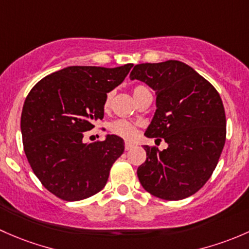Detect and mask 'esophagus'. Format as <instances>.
I'll return each mask as SVG.
<instances>
[{
	"instance_id": "34e87169",
	"label": "esophagus",
	"mask_w": 249,
	"mask_h": 249,
	"mask_svg": "<svg viewBox=\"0 0 249 249\" xmlns=\"http://www.w3.org/2000/svg\"><path fill=\"white\" fill-rule=\"evenodd\" d=\"M133 147H134V145H133L132 142H125V143H124V150H125V151L132 150Z\"/></svg>"
}]
</instances>
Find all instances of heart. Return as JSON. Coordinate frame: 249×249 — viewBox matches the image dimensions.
Returning a JSON list of instances; mask_svg holds the SVG:
<instances>
[{"instance_id": "b5f03b06", "label": "heart", "mask_w": 249, "mask_h": 249, "mask_svg": "<svg viewBox=\"0 0 249 249\" xmlns=\"http://www.w3.org/2000/svg\"><path fill=\"white\" fill-rule=\"evenodd\" d=\"M142 89H145V87L143 86H135L134 89H133V96H134L135 99H137V97L139 96V93L142 91ZM111 97H112L111 92H109V93L106 96V101H104V109L106 110H107L110 107V104H111ZM109 128H110V132H111L112 134L117 135V137L122 138V139H125V140L134 139L138 134V128L133 124H130V122L124 121V120H116V121L111 122L109 125Z\"/></svg>"}]
</instances>
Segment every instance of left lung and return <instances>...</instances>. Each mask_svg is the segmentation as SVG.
I'll list each match as a JSON object with an SVG mask.
<instances>
[{"instance_id":"1","label":"left lung","mask_w":249,"mask_h":249,"mask_svg":"<svg viewBox=\"0 0 249 249\" xmlns=\"http://www.w3.org/2000/svg\"><path fill=\"white\" fill-rule=\"evenodd\" d=\"M130 79L157 94V110L145 135L164 139L168 148L143 146L146 160L138 178L146 191L164 200L193 196L211 178L227 137L219 93L186 63L169 60L137 65Z\"/></svg>"}]
</instances>
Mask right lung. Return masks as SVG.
Here are the masks:
<instances>
[{
    "label": "right lung",
    "mask_w": 249,
    "mask_h": 249,
    "mask_svg": "<svg viewBox=\"0 0 249 249\" xmlns=\"http://www.w3.org/2000/svg\"><path fill=\"white\" fill-rule=\"evenodd\" d=\"M132 63L116 68L71 66L38 81L21 112L24 151L35 175L50 193L78 201L101 192L124 153L117 135L85 143L84 133L104 116L107 92L119 86Z\"/></svg>",
    "instance_id": "add662e5"
}]
</instances>
